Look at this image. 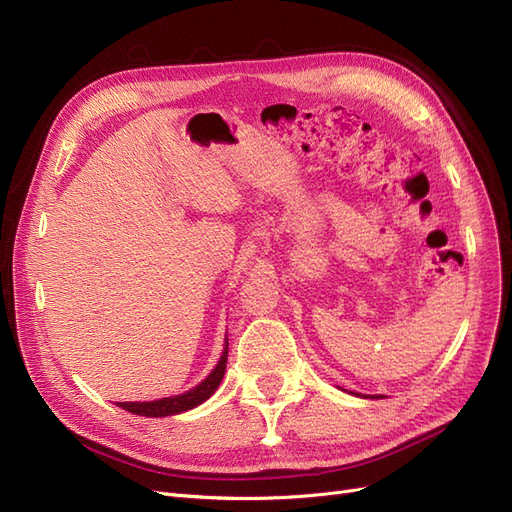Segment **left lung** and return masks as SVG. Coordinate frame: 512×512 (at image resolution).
<instances>
[{
    "mask_svg": "<svg viewBox=\"0 0 512 512\" xmlns=\"http://www.w3.org/2000/svg\"><path fill=\"white\" fill-rule=\"evenodd\" d=\"M349 394H354V396H358V398H370V400H379V398H385L383 394H373V396H370V394H358V392H349Z\"/></svg>",
    "mask_w": 512,
    "mask_h": 512,
    "instance_id": "obj_1",
    "label": "left lung"
}]
</instances>
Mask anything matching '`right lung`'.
<instances>
[{
	"mask_svg": "<svg viewBox=\"0 0 512 512\" xmlns=\"http://www.w3.org/2000/svg\"><path fill=\"white\" fill-rule=\"evenodd\" d=\"M226 360H228V334H224V347H222V356L214 370L195 387H190L184 394H175L167 398H158V400H146V402H116V407L125 409L133 415L139 417H169V415H180L190 409L199 407L207 398L214 396L218 390V385L222 383L224 370H226Z\"/></svg>",
	"mask_w": 512,
	"mask_h": 512,
	"instance_id": "add662e5",
	"label": "right lung"
}]
</instances>
